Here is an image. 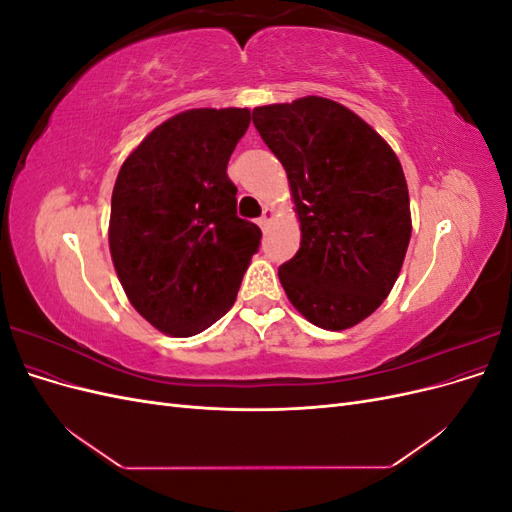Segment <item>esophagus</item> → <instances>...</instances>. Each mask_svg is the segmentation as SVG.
Returning a JSON list of instances; mask_svg holds the SVG:
<instances>
[{
	"label": "esophagus",
	"instance_id": "34e87169",
	"mask_svg": "<svg viewBox=\"0 0 512 512\" xmlns=\"http://www.w3.org/2000/svg\"><path fill=\"white\" fill-rule=\"evenodd\" d=\"M273 218H275V211H273L271 207H265V211H262L260 220H258V226H260V228H267Z\"/></svg>",
	"mask_w": 512,
	"mask_h": 512
}]
</instances>
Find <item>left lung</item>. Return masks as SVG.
Wrapping results in <instances>:
<instances>
[{"label":"left lung","mask_w":512,"mask_h":512,"mask_svg":"<svg viewBox=\"0 0 512 512\" xmlns=\"http://www.w3.org/2000/svg\"><path fill=\"white\" fill-rule=\"evenodd\" d=\"M254 126L282 162L301 247L277 275L320 329L374 314L397 282L412 235L404 170L384 138L344 104L305 96L256 106Z\"/></svg>","instance_id":"obj_1"}]
</instances>
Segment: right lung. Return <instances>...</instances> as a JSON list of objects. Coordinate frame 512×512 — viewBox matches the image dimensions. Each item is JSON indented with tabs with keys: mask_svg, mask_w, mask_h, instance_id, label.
Here are the masks:
<instances>
[{
	"mask_svg": "<svg viewBox=\"0 0 512 512\" xmlns=\"http://www.w3.org/2000/svg\"><path fill=\"white\" fill-rule=\"evenodd\" d=\"M250 108H190L149 132L113 188L108 247L130 303L151 327L192 337L237 299L262 232L237 215L228 160Z\"/></svg>",
	"mask_w": 512,
	"mask_h": 512,
	"instance_id": "obj_1",
	"label": "right lung"
}]
</instances>
